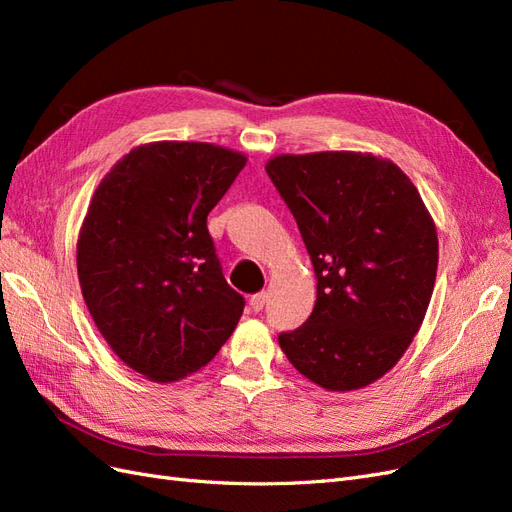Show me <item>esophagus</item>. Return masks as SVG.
I'll return each mask as SVG.
<instances>
[{"label":"esophagus","instance_id":"34e87169","mask_svg":"<svg viewBox=\"0 0 512 512\" xmlns=\"http://www.w3.org/2000/svg\"><path fill=\"white\" fill-rule=\"evenodd\" d=\"M265 301H267V294L265 292H256L250 297V309L252 312H260L262 307H265Z\"/></svg>","mask_w":512,"mask_h":512}]
</instances>
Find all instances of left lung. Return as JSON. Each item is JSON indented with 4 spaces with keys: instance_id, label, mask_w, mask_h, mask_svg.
<instances>
[{
    "instance_id": "8db88e82",
    "label": "left lung",
    "mask_w": 512,
    "mask_h": 512,
    "mask_svg": "<svg viewBox=\"0 0 512 512\" xmlns=\"http://www.w3.org/2000/svg\"><path fill=\"white\" fill-rule=\"evenodd\" d=\"M265 168L318 280L312 316L280 346L322 389H363L421 329L438 271L436 224L404 170L374 153H282Z\"/></svg>"
}]
</instances>
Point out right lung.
I'll list each match as a JSON object with an SVG mask.
<instances>
[{
	"label": "right lung",
	"instance_id": "add662e5",
	"mask_svg": "<svg viewBox=\"0 0 512 512\" xmlns=\"http://www.w3.org/2000/svg\"><path fill=\"white\" fill-rule=\"evenodd\" d=\"M245 162L211 143L138 145L91 198L76 241L83 299L106 344L147 380L175 382L205 367L243 314L207 215Z\"/></svg>",
	"mask_w": 512,
	"mask_h": 512
}]
</instances>
